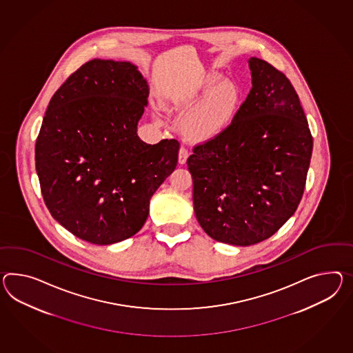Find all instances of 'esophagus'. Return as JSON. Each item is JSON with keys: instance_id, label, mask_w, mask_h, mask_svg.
Segmentation results:
<instances>
[{"instance_id": "obj_1", "label": "esophagus", "mask_w": 353, "mask_h": 353, "mask_svg": "<svg viewBox=\"0 0 353 353\" xmlns=\"http://www.w3.org/2000/svg\"><path fill=\"white\" fill-rule=\"evenodd\" d=\"M189 157V149L186 146H181L180 152H179V163L185 164Z\"/></svg>"}]
</instances>
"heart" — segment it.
<instances>
[{
    "label": "heart",
    "instance_id": "1",
    "mask_svg": "<svg viewBox=\"0 0 353 353\" xmlns=\"http://www.w3.org/2000/svg\"><path fill=\"white\" fill-rule=\"evenodd\" d=\"M201 93L208 94L186 121V132L190 138H212L221 132L232 120L240 102L237 86L223 81L218 84V79L208 78L201 88ZM196 98L190 99L188 107L192 105Z\"/></svg>",
    "mask_w": 353,
    "mask_h": 353
}]
</instances>
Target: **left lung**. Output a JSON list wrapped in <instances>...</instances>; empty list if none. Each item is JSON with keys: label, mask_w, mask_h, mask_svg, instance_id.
Listing matches in <instances>:
<instances>
[{"label": "left lung", "mask_w": 353, "mask_h": 353, "mask_svg": "<svg viewBox=\"0 0 353 353\" xmlns=\"http://www.w3.org/2000/svg\"><path fill=\"white\" fill-rule=\"evenodd\" d=\"M252 88L232 122L188 158L194 209L215 241L250 246L273 236L301 201L312 137L291 81L249 60Z\"/></svg>", "instance_id": "left-lung-1"}]
</instances>
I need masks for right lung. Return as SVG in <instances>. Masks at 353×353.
Listing matches in <instances>:
<instances>
[{"mask_svg": "<svg viewBox=\"0 0 353 353\" xmlns=\"http://www.w3.org/2000/svg\"><path fill=\"white\" fill-rule=\"evenodd\" d=\"M145 79L130 62L88 61L57 89L35 143L44 203L68 231L95 245L141 230L149 201L174 171L180 143L137 134Z\"/></svg>", "mask_w": 353, "mask_h": 353, "instance_id": "1", "label": "right lung"}]
</instances>
